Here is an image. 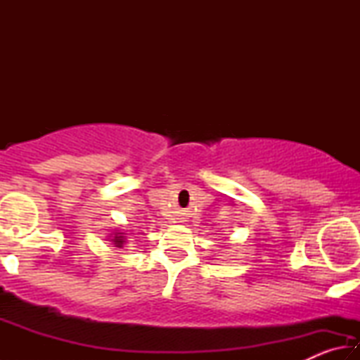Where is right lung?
<instances>
[{
	"label": "right lung",
	"mask_w": 360,
	"mask_h": 360,
	"mask_svg": "<svg viewBox=\"0 0 360 360\" xmlns=\"http://www.w3.org/2000/svg\"><path fill=\"white\" fill-rule=\"evenodd\" d=\"M127 238H125V233H120V231L117 230L114 233V236H112V245H115V248H124V245H125V241Z\"/></svg>",
	"instance_id": "add662e5"
}]
</instances>
